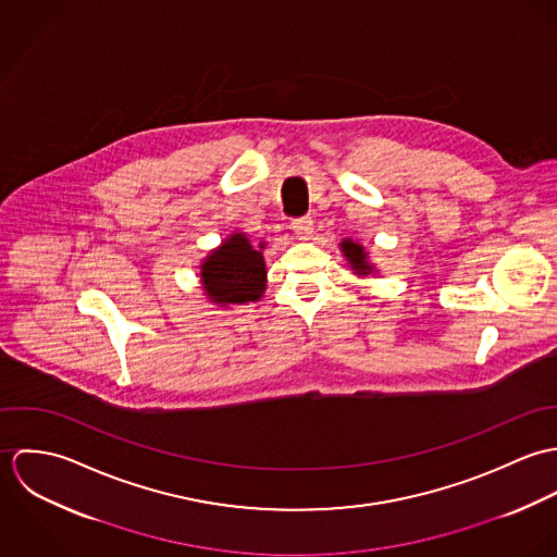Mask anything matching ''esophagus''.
I'll list each match as a JSON object with an SVG mask.
<instances>
[{
  "instance_id": "obj_1",
  "label": "esophagus",
  "mask_w": 557,
  "mask_h": 557,
  "mask_svg": "<svg viewBox=\"0 0 557 557\" xmlns=\"http://www.w3.org/2000/svg\"><path fill=\"white\" fill-rule=\"evenodd\" d=\"M292 230H294V234L298 236V239H309L311 234H313V219L311 216L296 219V221H292Z\"/></svg>"
}]
</instances>
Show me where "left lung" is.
<instances>
[{"label": "left lung", "instance_id": "obj_1", "mask_svg": "<svg viewBox=\"0 0 557 557\" xmlns=\"http://www.w3.org/2000/svg\"><path fill=\"white\" fill-rule=\"evenodd\" d=\"M338 246H341V252H343L345 261L349 263V268H351V272H354L356 276L367 278V276H375V274H377L375 263H371L369 252L364 250V246H362L360 242H356V239L351 238H343Z\"/></svg>", "mask_w": 557, "mask_h": 557}]
</instances>
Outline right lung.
I'll use <instances>...</instances> for the list:
<instances>
[{
	"label": "right lung",
	"mask_w": 557,
	"mask_h": 557,
	"mask_svg": "<svg viewBox=\"0 0 557 557\" xmlns=\"http://www.w3.org/2000/svg\"><path fill=\"white\" fill-rule=\"evenodd\" d=\"M265 246L268 242L252 244L248 234L238 230L212 248L199 265L206 298L221 309L261 300L268 283Z\"/></svg>",
	"instance_id": "right-lung-1"
}]
</instances>
